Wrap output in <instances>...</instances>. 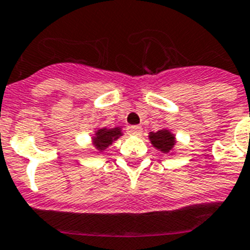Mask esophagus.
Wrapping results in <instances>:
<instances>
[{
	"mask_svg": "<svg viewBox=\"0 0 250 250\" xmlns=\"http://www.w3.org/2000/svg\"><path fill=\"white\" fill-rule=\"evenodd\" d=\"M131 132L135 136H141L142 128H141V127H138V125H132V127H131Z\"/></svg>",
	"mask_w": 250,
	"mask_h": 250,
	"instance_id": "1",
	"label": "esophagus"
}]
</instances>
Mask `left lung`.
I'll return each instance as SVG.
<instances>
[{"instance_id":"obj_1","label":"left lung","mask_w":250,"mask_h":250,"mask_svg":"<svg viewBox=\"0 0 250 250\" xmlns=\"http://www.w3.org/2000/svg\"><path fill=\"white\" fill-rule=\"evenodd\" d=\"M148 140L151 141L152 146L164 154H169L174 150V146L177 144L175 136L169 129L164 128L157 132H150Z\"/></svg>"}]
</instances>
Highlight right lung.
I'll list each match as a JSON object with an SVG mask.
<instances>
[{"label":"right lung","instance_id":"right-lung-1","mask_svg":"<svg viewBox=\"0 0 250 250\" xmlns=\"http://www.w3.org/2000/svg\"><path fill=\"white\" fill-rule=\"evenodd\" d=\"M122 135L123 133H122L121 127H115V128H106V127H104V128L96 129L94 136L91 137V141H93V145L95 146L96 150L103 152L109 146H112L113 142L117 141Z\"/></svg>","mask_w":250,"mask_h":250}]
</instances>
